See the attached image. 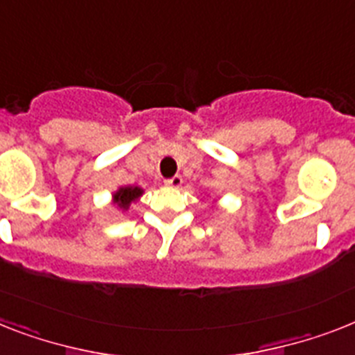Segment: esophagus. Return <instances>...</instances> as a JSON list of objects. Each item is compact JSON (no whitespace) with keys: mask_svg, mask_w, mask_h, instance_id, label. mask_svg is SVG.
<instances>
[{"mask_svg":"<svg viewBox=\"0 0 355 355\" xmlns=\"http://www.w3.org/2000/svg\"><path fill=\"white\" fill-rule=\"evenodd\" d=\"M165 183L168 184V187H174V189H178V187H181V183H183V178H181L180 174L172 175V178H168V180H165Z\"/></svg>","mask_w":355,"mask_h":355,"instance_id":"1","label":"esophagus"}]
</instances>
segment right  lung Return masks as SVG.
Returning a JSON list of instances; mask_svg holds the SVG:
<instances>
[{
	"mask_svg": "<svg viewBox=\"0 0 355 355\" xmlns=\"http://www.w3.org/2000/svg\"><path fill=\"white\" fill-rule=\"evenodd\" d=\"M143 190L137 189V187H125V189H119L118 192H116V196H114V199H116V203H118L119 209H128V205L132 203V201H136L139 196H141Z\"/></svg>",
	"mask_w": 355,
	"mask_h": 355,
	"instance_id": "1",
	"label": "right lung"
}]
</instances>
